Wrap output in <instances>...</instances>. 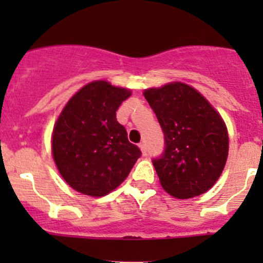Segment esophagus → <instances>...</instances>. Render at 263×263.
Here are the masks:
<instances>
[{
	"label": "esophagus",
	"mask_w": 263,
	"mask_h": 263,
	"mask_svg": "<svg viewBox=\"0 0 263 263\" xmlns=\"http://www.w3.org/2000/svg\"><path fill=\"white\" fill-rule=\"evenodd\" d=\"M139 146H140V148H141L142 155H147V145H146V142H141V144H140Z\"/></svg>",
	"instance_id": "esophagus-1"
}]
</instances>
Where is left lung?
Returning <instances> with one entry per match:
<instances>
[{"label":"left lung","instance_id":"obj_1","mask_svg":"<svg viewBox=\"0 0 263 263\" xmlns=\"http://www.w3.org/2000/svg\"><path fill=\"white\" fill-rule=\"evenodd\" d=\"M164 134V150L153 159L161 185L177 198L200 196L219 179L229 139L219 113L182 82L144 92Z\"/></svg>","mask_w":263,"mask_h":263}]
</instances>
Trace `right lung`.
Here are the masks:
<instances>
[{"label":"right lung","mask_w":263,"mask_h":263,"mask_svg":"<svg viewBox=\"0 0 263 263\" xmlns=\"http://www.w3.org/2000/svg\"><path fill=\"white\" fill-rule=\"evenodd\" d=\"M131 91L92 81L76 92L55 122L52 151L66 182L84 195L100 197L118 187L141 150L131 144L116 117Z\"/></svg>","instance_id":"right-lung-1"}]
</instances>
